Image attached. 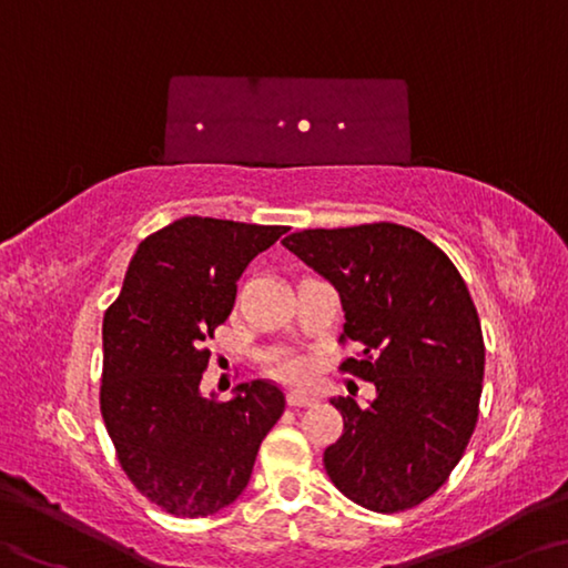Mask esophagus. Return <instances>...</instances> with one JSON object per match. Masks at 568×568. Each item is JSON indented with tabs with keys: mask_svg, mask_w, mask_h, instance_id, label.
I'll return each mask as SVG.
<instances>
[{
	"mask_svg": "<svg viewBox=\"0 0 568 568\" xmlns=\"http://www.w3.org/2000/svg\"><path fill=\"white\" fill-rule=\"evenodd\" d=\"M316 402V397H311V394L305 392H287V404H291V407H313Z\"/></svg>",
	"mask_w": 568,
	"mask_h": 568,
	"instance_id": "1",
	"label": "esophagus"
}]
</instances>
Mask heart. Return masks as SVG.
Listing matches in <instances>:
<instances>
[{"instance_id": "1", "label": "heart", "mask_w": 568, "mask_h": 568, "mask_svg": "<svg viewBox=\"0 0 568 568\" xmlns=\"http://www.w3.org/2000/svg\"><path fill=\"white\" fill-rule=\"evenodd\" d=\"M270 368H273L277 376H283V379H301L303 374V364L293 356H275L273 362H270Z\"/></svg>"}]
</instances>
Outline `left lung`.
Segmentation results:
<instances>
[{
    "mask_svg": "<svg viewBox=\"0 0 568 568\" xmlns=\"http://www.w3.org/2000/svg\"><path fill=\"white\" fill-rule=\"evenodd\" d=\"M283 245L341 295L338 344L362 351L338 372L376 386L368 407L331 399L344 417V435L323 453L331 483L376 513L419 506L460 463L480 414L485 344L460 270L394 222L303 230Z\"/></svg>",
    "mask_w": 568,
    "mask_h": 568,
    "instance_id": "8db88e82",
    "label": "left lung"
}]
</instances>
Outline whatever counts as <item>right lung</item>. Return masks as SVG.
<instances>
[{
    "label": "right lung",
    "instance_id": "right-lung-1",
    "mask_svg": "<svg viewBox=\"0 0 568 568\" xmlns=\"http://www.w3.org/2000/svg\"><path fill=\"white\" fill-rule=\"evenodd\" d=\"M287 227L182 217L141 242L103 318L101 414L141 495L176 518H204L247 488L260 443L285 409L255 379L204 399L206 341L232 313L242 270Z\"/></svg>",
    "mask_w": 568,
    "mask_h": 568
}]
</instances>
